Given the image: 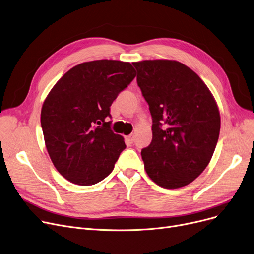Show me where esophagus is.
Masks as SVG:
<instances>
[{"label": "esophagus", "instance_id": "esophagus-1", "mask_svg": "<svg viewBox=\"0 0 254 254\" xmlns=\"http://www.w3.org/2000/svg\"><path fill=\"white\" fill-rule=\"evenodd\" d=\"M126 139H127V141L128 143H134V141H135V135H134V134H130V135H128Z\"/></svg>", "mask_w": 254, "mask_h": 254}]
</instances>
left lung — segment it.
Instances as JSON below:
<instances>
[{
	"mask_svg": "<svg viewBox=\"0 0 254 254\" xmlns=\"http://www.w3.org/2000/svg\"><path fill=\"white\" fill-rule=\"evenodd\" d=\"M137 83L152 118V140L141 150L149 178L181 188L206 168L220 133V114L206 85L188 66L171 60L134 62Z\"/></svg>",
	"mask_w": 254,
	"mask_h": 254,
	"instance_id": "8db88e82",
	"label": "left lung"
}]
</instances>
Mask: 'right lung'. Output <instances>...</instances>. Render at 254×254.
Wrapping results in <instances>:
<instances>
[{
	"instance_id": "1",
	"label": "right lung",
	"mask_w": 254,
	"mask_h": 254,
	"mask_svg": "<svg viewBox=\"0 0 254 254\" xmlns=\"http://www.w3.org/2000/svg\"><path fill=\"white\" fill-rule=\"evenodd\" d=\"M128 62L96 60L72 67L41 109V127L54 166L69 182L91 186L112 172L126 149L111 129L110 107L135 79Z\"/></svg>"
}]
</instances>
